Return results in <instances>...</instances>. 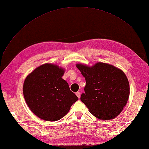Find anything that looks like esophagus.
Here are the masks:
<instances>
[{"mask_svg":"<svg viewBox=\"0 0 149 149\" xmlns=\"http://www.w3.org/2000/svg\"><path fill=\"white\" fill-rule=\"evenodd\" d=\"M76 95L77 96V97H78V98H80L81 94H80V93H79V92H76Z\"/></svg>","mask_w":149,"mask_h":149,"instance_id":"34e87169","label":"esophagus"}]
</instances>
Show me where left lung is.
Masks as SVG:
<instances>
[{
	"label": "left lung",
	"mask_w": 149,
	"mask_h": 149,
	"mask_svg": "<svg viewBox=\"0 0 149 149\" xmlns=\"http://www.w3.org/2000/svg\"><path fill=\"white\" fill-rule=\"evenodd\" d=\"M86 80L81 101L91 113L101 120L116 118L127 102L130 88L127 76L121 70L105 63L93 66L76 64Z\"/></svg>",
	"instance_id": "left-lung-1"
}]
</instances>
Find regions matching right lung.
<instances>
[{"instance_id":"obj_1","label":"right lung","mask_w":149,"mask_h":149,"mask_svg":"<svg viewBox=\"0 0 149 149\" xmlns=\"http://www.w3.org/2000/svg\"><path fill=\"white\" fill-rule=\"evenodd\" d=\"M65 70L56 65L38 66L25 78L23 93L26 104L39 118L47 121L61 119L78 100L62 78Z\"/></svg>"}]
</instances>
